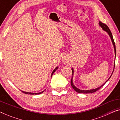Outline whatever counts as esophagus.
<instances>
[{
	"label": "esophagus",
	"instance_id": "1",
	"mask_svg": "<svg viewBox=\"0 0 120 120\" xmlns=\"http://www.w3.org/2000/svg\"><path fill=\"white\" fill-rule=\"evenodd\" d=\"M62 61L64 64H66L68 62V58L66 56H64L62 58Z\"/></svg>",
	"mask_w": 120,
	"mask_h": 120
}]
</instances>
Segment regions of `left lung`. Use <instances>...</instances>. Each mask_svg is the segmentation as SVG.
Returning <instances> with one entry per match:
<instances>
[{"instance_id": "8db88e82", "label": "left lung", "mask_w": 120, "mask_h": 120, "mask_svg": "<svg viewBox=\"0 0 120 120\" xmlns=\"http://www.w3.org/2000/svg\"><path fill=\"white\" fill-rule=\"evenodd\" d=\"M99 24L100 26L103 29V30H104V31H107L108 34V35H109V36H110V38H111V41H112V43L113 44V45H114V51H115V56H116V47H115V43L114 42V39H113V37H112V34H111V32L110 31V29H109V28H108V26L107 25L104 24V23H103L101 22H99ZM114 67H115V65H114ZM72 75H73V73H74V70H73V68H72ZM113 72H114V71H113L112 72V74L113 73ZM112 74H111V76L112 75ZM111 76L109 77V78L108 79V80L106 81V82H104V84H103L101 86H99V87H98V88H96V89H91V90H80V89H78L77 87H76L75 86V85H74V84L73 83V76L72 77V79H71V86L72 87H73V89L75 90V91L78 92V93H81V94H90V93H94V92H95L97 91V90H98L99 89L101 88L103 86L104 84H105L107 82H108V80H109V79L110 78Z\"/></svg>"}]
</instances>
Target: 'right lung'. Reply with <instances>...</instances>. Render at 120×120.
Returning <instances> with one entry per match:
<instances>
[{
    "label": "right lung",
    "mask_w": 120,
    "mask_h": 120,
    "mask_svg": "<svg viewBox=\"0 0 120 120\" xmlns=\"http://www.w3.org/2000/svg\"><path fill=\"white\" fill-rule=\"evenodd\" d=\"M58 68V67H56V68H55L54 70H53V71L52 72V75H51V76H52V75H53V74L55 72V71H56L57 69ZM22 92H23V93L24 94H42V93H43V92H44V91H42V92H38V93H33V92H25V91H21Z\"/></svg>",
    "instance_id": "add662e5"
}]
</instances>
